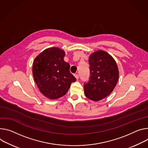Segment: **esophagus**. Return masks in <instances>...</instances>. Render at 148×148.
<instances>
[{"label": "esophagus", "instance_id": "34e87169", "mask_svg": "<svg viewBox=\"0 0 148 148\" xmlns=\"http://www.w3.org/2000/svg\"><path fill=\"white\" fill-rule=\"evenodd\" d=\"M74 77H75V78H76L77 79H78V78H79V75H78V74H74Z\"/></svg>", "mask_w": 148, "mask_h": 148}]
</instances>
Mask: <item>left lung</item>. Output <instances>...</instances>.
I'll return each mask as SVG.
<instances>
[{"instance_id":"1","label":"left lung","mask_w":148,"mask_h":148,"mask_svg":"<svg viewBox=\"0 0 148 148\" xmlns=\"http://www.w3.org/2000/svg\"><path fill=\"white\" fill-rule=\"evenodd\" d=\"M90 77L84 85L85 96L97 101L113 91L119 79V69L114 59L107 52L99 50L89 57Z\"/></svg>"}]
</instances>
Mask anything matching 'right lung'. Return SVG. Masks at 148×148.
I'll list each match as a JSON object with an SVG mask.
<instances>
[{
    "label": "right lung",
    "mask_w": 148,
    "mask_h": 148,
    "mask_svg": "<svg viewBox=\"0 0 148 148\" xmlns=\"http://www.w3.org/2000/svg\"><path fill=\"white\" fill-rule=\"evenodd\" d=\"M65 55L64 50L51 47L40 53L33 62L35 82L40 92L50 100L64 96L76 81L70 72V64L64 60Z\"/></svg>",
    "instance_id": "1"
}]
</instances>
